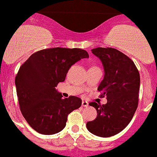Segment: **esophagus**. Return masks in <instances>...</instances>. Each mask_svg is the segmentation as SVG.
<instances>
[{"label":"esophagus","instance_id":"1","mask_svg":"<svg viewBox=\"0 0 157 157\" xmlns=\"http://www.w3.org/2000/svg\"><path fill=\"white\" fill-rule=\"evenodd\" d=\"M82 107H88L89 106V103L88 102H86V101H82Z\"/></svg>","mask_w":157,"mask_h":157}]
</instances>
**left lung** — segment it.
I'll list each match as a JSON object with an SVG mask.
<instances>
[{
    "label": "left lung",
    "mask_w": 157,
    "mask_h": 157,
    "mask_svg": "<svg viewBox=\"0 0 157 157\" xmlns=\"http://www.w3.org/2000/svg\"><path fill=\"white\" fill-rule=\"evenodd\" d=\"M92 53L103 63L105 74L98 90L101 97L107 96V103H90L97 117L86 127L94 135L107 138L122 131L131 121L139 103L140 76L134 62L114 48L98 47Z\"/></svg>",
    "instance_id": "obj_1"
}]
</instances>
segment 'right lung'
<instances>
[{
    "label": "right lung",
    "instance_id": "obj_1",
    "mask_svg": "<svg viewBox=\"0 0 157 157\" xmlns=\"http://www.w3.org/2000/svg\"><path fill=\"white\" fill-rule=\"evenodd\" d=\"M89 54L81 49L50 48L31 55L15 76L20 111L29 125L42 134H54L66 126L67 116L81 106L76 96L63 98L55 87L71 67Z\"/></svg>",
    "mask_w": 157,
    "mask_h": 157
}]
</instances>
